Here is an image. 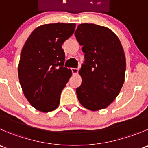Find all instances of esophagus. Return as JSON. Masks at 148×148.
Instances as JSON below:
<instances>
[{
    "instance_id": "1",
    "label": "esophagus",
    "mask_w": 148,
    "mask_h": 148,
    "mask_svg": "<svg viewBox=\"0 0 148 148\" xmlns=\"http://www.w3.org/2000/svg\"><path fill=\"white\" fill-rule=\"evenodd\" d=\"M71 71H72V73H73V74H78L79 69H78L72 68V69H71Z\"/></svg>"
}]
</instances>
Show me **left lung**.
Segmentation results:
<instances>
[{
  "label": "left lung",
  "mask_w": 148,
  "mask_h": 148,
  "mask_svg": "<svg viewBox=\"0 0 148 148\" xmlns=\"http://www.w3.org/2000/svg\"><path fill=\"white\" fill-rule=\"evenodd\" d=\"M75 37L84 53L79 74L82 84L76 89L80 104L92 111L107 108L119 95L124 82L126 58L116 34L94 24H81Z\"/></svg>",
  "instance_id": "1"
}]
</instances>
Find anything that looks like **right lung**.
<instances>
[{
  "mask_svg": "<svg viewBox=\"0 0 148 148\" xmlns=\"http://www.w3.org/2000/svg\"><path fill=\"white\" fill-rule=\"evenodd\" d=\"M76 24L54 23L34 29L21 50L18 75L24 96L32 106L48 113L59 106L61 91L72 75L64 67L62 44Z\"/></svg>",
  "mask_w": 148,
  "mask_h": 148,
  "instance_id": "obj_1",
  "label": "right lung"
}]
</instances>
